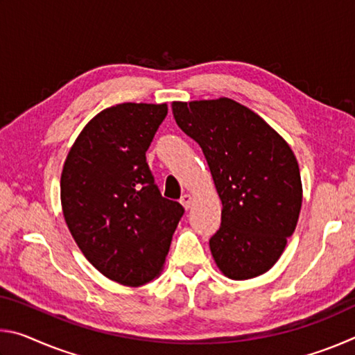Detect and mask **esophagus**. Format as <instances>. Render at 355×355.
<instances>
[{"mask_svg": "<svg viewBox=\"0 0 355 355\" xmlns=\"http://www.w3.org/2000/svg\"><path fill=\"white\" fill-rule=\"evenodd\" d=\"M180 203H182L184 209H189L192 205V197L189 194H184L182 196V199H180Z\"/></svg>", "mask_w": 355, "mask_h": 355, "instance_id": "1", "label": "esophagus"}]
</instances>
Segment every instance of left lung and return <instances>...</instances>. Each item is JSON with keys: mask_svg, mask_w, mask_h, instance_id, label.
Returning <instances> with one entry per match:
<instances>
[{"mask_svg": "<svg viewBox=\"0 0 355 355\" xmlns=\"http://www.w3.org/2000/svg\"><path fill=\"white\" fill-rule=\"evenodd\" d=\"M175 122L199 144L222 202L209 249L228 279L269 271L296 230L302 182L291 147L249 107L220 97L173 101Z\"/></svg>", "mask_w": 355, "mask_h": 355, "instance_id": "8db88e82", "label": "left lung"}]
</instances>
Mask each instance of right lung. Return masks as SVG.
<instances>
[{"mask_svg": "<svg viewBox=\"0 0 355 355\" xmlns=\"http://www.w3.org/2000/svg\"><path fill=\"white\" fill-rule=\"evenodd\" d=\"M166 116V103L106 107L89 120L64 163L65 224L92 266L120 285L158 277L184 213L161 196L146 159Z\"/></svg>", "mask_w": 355, "mask_h": 355, "instance_id": "add662e5", "label": "right lung"}]
</instances>
